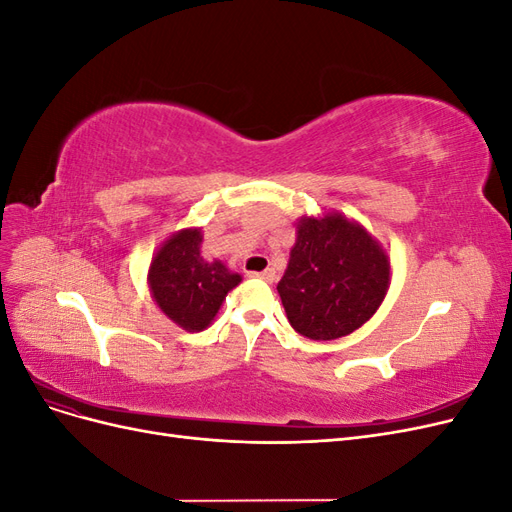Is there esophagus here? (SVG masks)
Listing matches in <instances>:
<instances>
[{
  "instance_id": "obj_1",
  "label": "esophagus",
  "mask_w": 512,
  "mask_h": 512,
  "mask_svg": "<svg viewBox=\"0 0 512 512\" xmlns=\"http://www.w3.org/2000/svg\"><path fill=\"white\" fill-rule=\"evenodd\" d=\"M250 277H260V280H265V282H273L275 280V271L273 269L256 271V273H250Z\"/></svg>"
}]
</instances>
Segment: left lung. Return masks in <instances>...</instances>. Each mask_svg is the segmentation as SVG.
<instances>
[{"mask_svg": "<svg viewBox=\"0 0 512 512\" xmlns=\"http://www.w3.org/2000/svg\"><path fill=\"white\" fill-rule=\"evenodd\" d=\"M391 284V260L342 213L303 218L277 284L290 327L316 342L346 337L376 314Z\"/></svg>", "mask_w": 512, "mask_h": 512, "instance_id": "left-lung-1", "label": "left lung"}]
</instances>
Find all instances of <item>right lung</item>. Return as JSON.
I'll return each mask as SVG.
<instances>
[{
	"instance_id": "right-lung-1",
	"label": "right lung",
	"mask_w": 512,
	"mask_h": 512,
	"mask_svg": "<svg viewBox=\"0 0 512 512\" xmlns=\"http://www.w3.org/2000/svg\"><path fill=\"white\" fill-rule=\"evenodd\" d=\"M200 245V228L175 232L160 245L147 275L151 297L164 316L192 333L209 327L226 294L241 282L222 260H205Z\"/></svg>"
}]
</instances>
